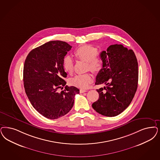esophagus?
I'll return each instance as SVG.
<instances>
[{"instance_id":"obj_1","label":"esophagus","mask_w":160,"mask_h":160,"mask_svg":"<svg viewBox=\"0 0 160 160\" xmlns=\"http://www.w3.org/2000/svg\"><path fill=\"white\" fill-rule=\"evenodd\" d=\"M86 92H87V90H84V89H80V93H83Z\"/></svg>"}]
</instances>
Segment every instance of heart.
Returning <instances> with one entry per match:
<instances>
[{
	"instance_id": "heart-1",
	"label": "heart",
	"mask_w": 160,
	"mask_h": 160,
	"mask_svg": "<svg viewBox=\"0 0 160 160\" xmlns=\"http://www.w3.org/2000/svg\"><path fill=\"white\" fill-rule=\"evenodd\" d=\"M98 50L92 46L84 45L80 47L76 50L74 54L78 60L87 62V70L93 72H99L103 67V60L101 57L97 56ZM62 65L64 70L67 72H71L73 70L74 62L70 56L64 57L62 61ZM93 81V77L90 73L76 75L72 77L70 83L72 85L79 88H85Z\"/></svg>"
}]
</instances>
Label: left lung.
<instances>
[{
	"label": "left lung",
	"instance_id": "obj_1",
	"mask_svg": "<svg viewBox=\"0 0 160 160\" xmlns=\"http://www.w3.org/2000/svg\"><path fill=\"white\" fill-rule=\"evenodd\" d=\"M100 55L103 67L96 76L95 84L106 86L97 89L99 98L92 107L103 116H116L127 109L136 93L138 61L133 51L121 44L111 45Z\"/></svg>",
	"mask_w": 160,
	"mask_h": 160
}]
</instances>
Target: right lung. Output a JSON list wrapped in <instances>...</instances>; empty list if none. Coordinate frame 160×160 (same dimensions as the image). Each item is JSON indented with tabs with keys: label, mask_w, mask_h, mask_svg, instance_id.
<instances>
[{
	"label": "right lung",
	"mask_w": 160,
	"mask_h": 160,
	"mask_svg": "<svg viewBox=\"0 0 160 160\" xmlns=\"http://www.w3.org/2000/svg\"><path fill=\"white\" fill-rule=\"evenodd\" d=\"M72 47L66 42L52 41L28 54L23 67V84L33 108L42 116L55 119L72 109L79 89L66 86L62 61Z\"/></svg>",
	"instance_id": "obj_1"
}]
</instances>
